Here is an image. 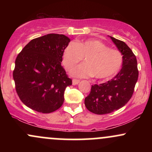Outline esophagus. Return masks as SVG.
<instances>
[{"label":"esophagus","mask_w":152,"mask_h":152,"mask_svg":"<svg viewBox=\"0 0 152 152\" xmlns=\"http://www.w3.org/2000/svg\"><path fill=\"white\" fill-rule=\"evenodd\" d=\"M80 82V81L79 80H78V79H73V81H72V83H73V85H76V84H78V83H79Z\"/></svg>","instance_id":"1"}]
</instances>
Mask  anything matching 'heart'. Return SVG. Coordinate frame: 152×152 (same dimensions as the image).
<instances>
[{
  "instance_id": "b5f03b06",
  "label": "heart",
  "mask_w": 152,
  "mask_h": 152,
  "mask_svg": "<svg viewBox=\"0 0 152 152\" xmlns=\"http://www.w3.org/2000/svg\"><path fill=\"white\" fill-rule=\"evenodd\" d=\"M85 58V63L74 68L71 74L76 77L95 76L98 79L109 78L116 75L123 64V56L118 50L110 48L95 39L83 42H71L63 53V64L71 70Z\"/></svg>"
}]
</instances>
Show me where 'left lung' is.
Returning a JSON list of instances; mask_svg holds the SVG:
<instances>
[{"label":"left lung","instance_id":"1","mask_svg":"<svg viewBox=\"0 0 152 152\" xmlns=\"http://www.w3.org/2000/svg\"><path fill=\"white\" fill-rule=\"evenodd\" d=\"M123 55L122 68L112 79L91 86L85 98V106L96 114H106L123 107L133 95L138 80L137 61L131 48L124 41L110 36Z\"/></svg>","mask_w":152,"mask_h":152}]
</instances>
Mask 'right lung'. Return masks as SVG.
<instances>
[{
	"label": "right lung",
	"instance_id": "right-lung-1",
	"mask_svg": "<svg viewBox=\"0 0 152 152\" xmlns=\"http://www.w3.org/2000/svg\"><path fill=\"white\" fill-rule=\"evenodd\" d=\"M69 42L63 34H47L31 40L19 53L13 76L17 94L26 106L48 114L62 106L66 88L72 84L61 64Z\"/></svg>",
	"mask_w": 152,
	"mask_h": 152
}]
</instances>
